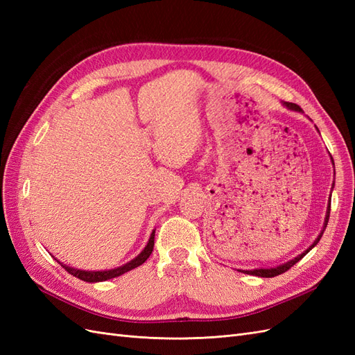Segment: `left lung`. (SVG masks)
Wrapping results in <instances>:
<instances>
[{
	"mask_svg": "<svg viewBox=\"0 0 355 355\" xmlns=\"http://www.w3.org/2000/svg\"><path fill=\"white\" fill-rule=\"evenodd\" d=\"M287 108H290V110H293V111H300V106L299 105H296V103H292V102H286L284 103ZM333 161V159H331ZM333 185H335V182H333ZM329 216H330V201H329V207H327V213H326V220H324V227H323V231L320 232V235L317 237V240L313 243V245L309 247V249L305 252V253H302V254H299L297 257H295L293 261H290V262H287V263H284V265H280V266H277V268H270V270H253V271H244L245 274H250V275H257V277H265V278H271V277H277V275H280V274H283V272H286V271H288L290 268H292L295 263H297L300 259H302V257L313 249L314 245H317V243L320 241V239H321V235H323V232H324V230H326V227H327V222H329Z\"/></svg>",
	"mask_w": 355,
	"mask_h": 355,
	"instance_id": "8db88e82",
	"label": "left lung"
}]
</instances>
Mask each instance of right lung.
Masks as SVG:
<instances>
[{
    "mask_svg": "<svg viewBox=\"0 0 355 355\" xmlns=\"http://www.w3.org/2000/svg\"><path fill=\"white\" fill-rule=\"evenodd\" d=\"M154 237H155V231H153L151 237H149V241H148L146 247H145L144 252H142L141 254H139L137 257H135V259L130 261L128 263H125V265H123V266H120V268H115V270H111V271H81V270H73V268H69V266L63 265V263H62V266L65 268V270H67L71 275L80 278V280H83V282L98 283V282L110 280V278L120 277V275H123V274L127 272V271H132L133 268H137L139 265H142V263L148 259L149 254H151L153 250H154Z\"/></svg>",
    "mask_w": 355,
    "mask_h": 355,
    "instance_id": "1",
    "label": "right lung"
}]
</instances>
